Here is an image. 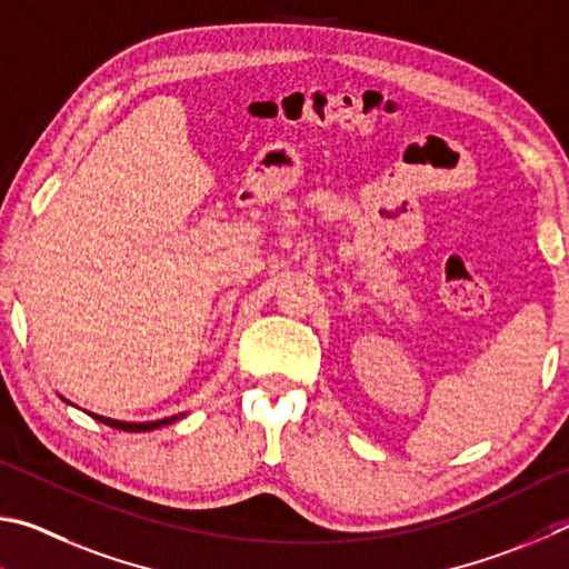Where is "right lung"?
<instances>
[{
  "instance_id": "right-lung-1",
  "label": "right lung",
  "mask_w": 569,
  "mask_h": 569,
  "mask_svg": "<svg viewBox=\"0 0 569 569\" xmlns=\"http://www.w3.org/2000/svg\"><path fill=\"white\" fill-rule=\"evenodd\" d=\"M69 405H72V402H69ZM89 415H92L97 422H104L109 427H114V430H124V432H149V430H157V427H164L169 422L179 420V417H184V415H172V417H164V420H154V422H122V420H109V417L94 415V412H89Z\"/></svg>"
}]
</instances>
